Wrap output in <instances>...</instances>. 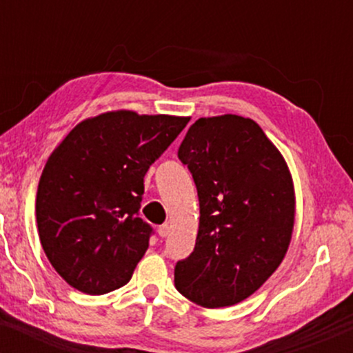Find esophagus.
Listing matches in <instances>:
<instances>
[{
	"label": "esophagus",
	"mask_w": 353,
	"mask_h": 353,
	"mask_svg": "<svg viewBox=\"0 0 353 353\" xmlns=\"http://www.w3.org/2000/svg\"><path fill=\"white\" fill-rule=\"evenodd\" d=\"M157 232H159L161 237H168L169 232H171V225H169V224L159 225V229H157Z\"/></svg>",
	"instance_id": "1"
}]
</instances>
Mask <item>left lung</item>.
<instances>
[{"mask_svg":"<svg viewBox=\"0 0 353 353\" xmlns=\"http://www.w3.org/2000/svg\"><path fill=\"white\" fill-rule=\"evenodd\" d=\"M199 196L194 252L174 269L176 289L208 309L242 302L285 257L295 221L285 159L255 121L201 117L179 152Z\"/></svg>","mask_w":353,"mask_h":353,"instance_id":"left-lung-1","label":"left lung"}]
</instances>
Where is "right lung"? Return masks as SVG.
I'll use <instances>...</instances> for the list:
<instances>
[{
  "label": "right lung",
  "mask_w": 353,
  "mask_h": 353,
  "mask_svg": "<svg viewBox=\"0 0 353 353\" xmlns=\"http://www.w3.org/2000/svg\"><path fill=\"white\" fill-rule=\"evenodd\" d=\"M189 119L103 112L81 121L52 151L36 222L48 261L71 287L103 295L131 281L152 234L139 217L144 176Z\"/></svg>",
  "instance_id": "obj_1"
}]
</instances>
